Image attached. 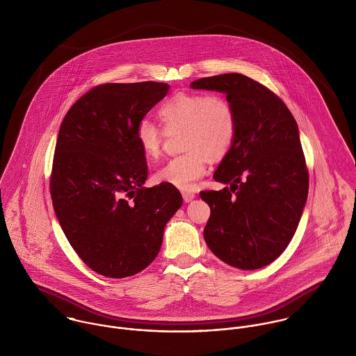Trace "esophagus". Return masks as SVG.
Returning <instances> with one entry per match:
<instances>
[{"label":"esophagus","instance_id":"esophagus-1","mask_svg":"<svg viewBox=\"0 0 356 356\" xmlns=\"http://www.w3.org/2000/svg\"><path fill=\"white\" fill-rule=\"evenodd\" d=\"M182 197H184L185 203H191L196 197V195L192 192H182Z\"/></svg>","mask_w":356,"mask_h":356}]
</instances>
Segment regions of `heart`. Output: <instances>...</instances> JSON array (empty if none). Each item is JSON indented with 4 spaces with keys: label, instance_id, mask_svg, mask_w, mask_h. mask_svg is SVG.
Wrapping results in <instances>:
<instances>
[{
    "label": "heart",
    "instance_id": "1",
    "mask_svg": "<svg viewBox=\"0 0 356 356\" xmlns=\"http://www.w3.org/2000/svg\"><path fill=\"white\" fill-rule=\"evenodd\" d=\"M164 130L182 129V149L154 174V182L182 191L192 189L207 171L209 157L220 159L232 148L237 134V116L232 102L219 95L181 92L157 111ZM164 131L144 119L136 127V141L149 160L161 152Z\"/></svg>",
    "mask_w": 356,
    "mask_h": 356
}]
</instances>
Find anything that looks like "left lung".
Returning <instances> with one entry per match:
<instances>
[{"label": "left lung", "mask_w": 356, "mask_h": 356, "mask_svg": "<svg viewBox=\"0 0 356 356\" xmlns=\"http://www.w3.org/2000/svg\"><path fill=\"white\" fill-rule=\"evenodd\" d=\"M191 88L225 93L237 116L236 140L213 174L230 186L200 192L211 208L204 240L233 267H264L291 243L308 195L298 123L277 95L243 74L202 78Z\"/></svg>", "instance_id": "left-lung-1"}]
</instances>
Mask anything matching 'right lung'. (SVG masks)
Returning <instances> with one entry per match:
<instances>
[{"mask_svg": "<svg viewBox=\"0 0 356 356\" xmlns=\"http://www.w3.org/2000/svg\"><path fill=\"white\" fill-rule=\"evenodd\" d=\"M170 86L104 83L64 116L54 148L51 196L58 223L83 263L109 278L143 271L165 223L182 205L174 186L145 188L148 165L136 127Z\"/></svg>", "mask_w": 356, "mask_h": 356, "instance_id": "obj_1", "label": "right lung"}]
</instances>
